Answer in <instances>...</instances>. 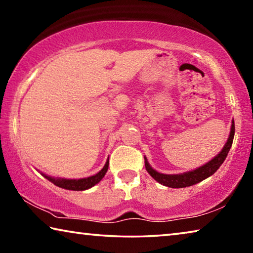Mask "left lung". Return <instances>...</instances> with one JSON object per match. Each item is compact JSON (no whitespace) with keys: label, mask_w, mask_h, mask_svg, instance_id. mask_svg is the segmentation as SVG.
<instances>
[{"label":"left lung","mask_w":253,"mask_h":253,"mask_svg":"<svg viewBox=\"0 0 253 253\" xmlns=\"http://www.w3.org/2000/svg\"><path fill=\"white\" fill-rule=\"evenodd\" d=\"M233 137H234V122L232 121L229 138L226 140L224 147L222 148V151L217 154L215 157L212 158L209 163H207V164H204L203 166H201V168L196 169L190 170V172L182 173V174L160 173L154 169H152V166L148 164L146 157H144L145 168H146V170L149 173V175L155 179V181L163 184V185L165 186H169L172 188H182V187L194 185V184L202 182L203 179L211 176V175H213L217 169H219V168L222 165V163L224 162L226 156H228V153L230 151L231 146H232Z\"/></svg>","instance_id":"8db88e82"}]
</instances>
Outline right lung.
Masks as SVG:
<instances>
[{
    "label": "right lung",
    "mask_w": 253,
    "mask_h": 253,
    "mask_svg": "<svg viewBox=\"0 0 253 253\" xmlns=\"http://www.w3.org/2000/svg\"><path fill=\"white\" fill-rule=\"evenodd\" d=\"M108 165H109V158L107 160L106 164L101 170H99L97 174L92 175V176L85 177V178H79V179H67V178H54L52 176H49V175L41 173L43 176L49 179L51 183H53L54 185H57L61 188H66V190H71V191H84L88 190L92 186H95L96 184L99 183L102 177L105 176V174L108 170Z\"/></svg>",
    "instance_id": "right-lung-1"
}]
</instances>
